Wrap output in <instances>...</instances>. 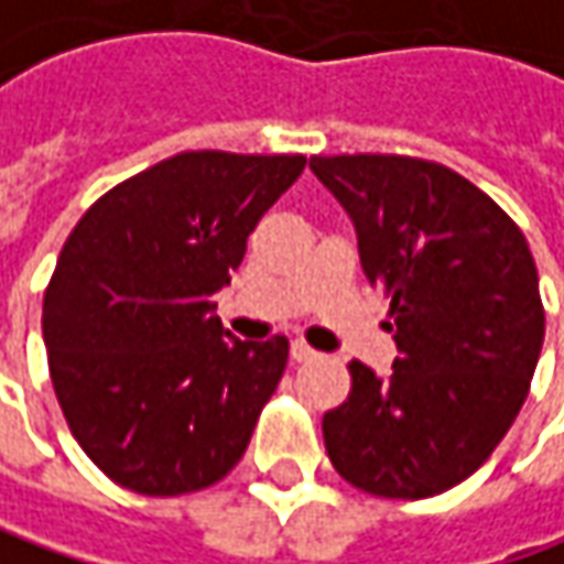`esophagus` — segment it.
I'll return each mask as SVG.
<instances>
[{
	"label": "esophagus",
	"instance_id": "34e87169",
	"mask_svg": "<svg viewBox=\"0 0 564 564\" xmlns=\"http://www.w3.org/2000/svg\"><path fill=\"white\" fill-rule=\"evenodd\" d=\"M315 350H312V347H306V344H303V340H293V344H290V359H293V362H308V359H315Z\"/></svg>",
	"mask_w": 564,
	"mask_h": 564
}]
</instances>
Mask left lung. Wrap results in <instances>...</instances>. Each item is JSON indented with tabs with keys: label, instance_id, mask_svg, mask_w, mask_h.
Here are the masks:
<instances>
[{
	"label": "left lung",
	"instance_id": "obj_1",
	"mask_svg": "<svg viewBox=\"0 0 564 564\" xmlns=\"http://www.w3.org/2000/svg\"><path fill=\"white\" fill-rule=\"evenodd\" d=\"M308 166L354 220L398 344L388 376L350 362L354 391L322 423L330 464L369 496H438L496 452L524 404L546 330L533 256L448 166L394 154Z\"/></svg>",
	"mask_w": 564,
	"mask_h": 564
}]
</instances>
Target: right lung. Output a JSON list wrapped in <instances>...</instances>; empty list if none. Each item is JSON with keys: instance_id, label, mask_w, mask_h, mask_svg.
Segmentation results:
<instances>
[{"instance_id": "1", "label": "right lung", "mask_w": 564, "mask_h": 564, "mask_svg": "<svg viewBox=\"0 0 564 564\" xmlns=\"http://www.w3.org/2000/svg\"><path fill=\"white\" fill-rule=\"evenodd\" d=\"M306 158L188 151L107 192L62 246L43 344L72 435L141 496L224 479L286 366V337L236 340L210 296Z\"/></svg>"}]
</instances>
